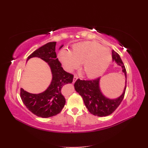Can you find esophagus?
<instances>
[{
    "label": "esophagus",
    "mask_w": 148,
    "mask_h": 148,
    "mask_svg": "<svg viewBox=\"0 0 148 148\" xmlns=\"http://www.w3.org/2000/svg\"><path fill=\"white\" fill-rule=\"evenodd\" d=\"M78 79V77L77 76H74V78H73V83H74L75 82H76V80Z\"/></svg>",
    "instance_id": "esophagus-1"
}]
</instances>
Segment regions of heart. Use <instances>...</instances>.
<instances>
[{"label": "heart", "mask_w": 148, "mask_h": 148, "mask_svg": "<svg viewBox=\"0 0 148 148\" xmlns=\"http://www.w3.org/2000/svg\"><path fill=\"white\" fill-rule=\"evenodd\" d=\"M62 64L67 71H72L82 64L86 76H99L108 68L112 55L109 49L96 42L84 41L75 44L71 52L63 50L59 54Z\"/></svg>", "instance_id": "obj_1"}]
</instances>
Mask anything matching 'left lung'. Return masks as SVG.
<instances>
[{"mask_svg": "<svg viewBox=\"0 0 148 148\" xmlns=\"http://www.w3.org/2000/svg\"><path fill=\"white\" fill-rule=\"evenodd\" d=\"M112 60L122 68L126 81L122 95L116 99H109L103 95L99 86L100 77L93 80L78 79L74 83V88L83 97L84 104L89 112L95 116H106L110 115L118 108L124 98L127 87V71L120 56L114 50L112 51Z\"/></svg>", "mask_w": 148, "mask_h": 148, "instance_id": "obj_1", "label": "left lung"}]
</instances>
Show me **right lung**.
Segmentation results:
<instances>
[{
  "label": "right lung",
  "mask_w": 148,
  "mask_h": 148,
  "mask_svg": "<svg viewBox=\"0 0 148 148\" xmlns=\"http://www.w3.org/2000/svg\"><path fill=\"white\" fill-rule=\"evenodd\" d=\"M56 42H50L36 49L27 58L38 57L48 64L51 68L52 80L45 92L39 94L30 93L20 89V97L27 108L33 114L41 118H49L60 112L65 103L62 88L65 84L72 83L74 76L64 70L56 58ZM61 46L60 49L62 47Z\"/></svg>",
  "instance_id": "obj_1"
}]
</instances>
